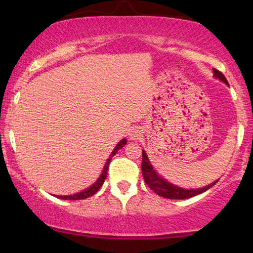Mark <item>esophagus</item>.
<instances>
[{
	"instance_id": "obj_1",
	"label": "esophagus",
	"mask_w": 253,
	"mask_h": 253,
	"mask_svg": "<svg viewBox=\"0 0 253 253\" xmlns=\"http://www.w3.org/2000/svg\"><path fill=\"white\" fill-rule=\"evenodd\" d=\"M139 137H140V130H138V129H132V130H131V132H130V138H131V139L136 140Z\"/></svg>"
}]
</instances>
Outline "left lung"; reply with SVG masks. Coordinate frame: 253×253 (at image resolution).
Wrapping results in <instances>:
<instances>
[{
  "label": "left lung",
  "instance_id": "8db88e82",
  "mask_svg": "<svg viewBox=\"0 0 253 253\" xmlns=\"http://www.w3.org/2000/svg\"><path fill=\"white\" fill-rule=\"evenodd\" d=\"M214 72V77L219 78L221 82L226 83L228 85V82L226 77H224L223 74L216 69H213ZM141 171H143V176L145 179V183L148 185V188L159 195L160 197H164V198H168V199H186V198H191V197H195L197 195H200V193L205 192L209 190L210 188L215 184V182H213L212 184L204 186V188L200 189H183L179 188V186H176L171 183H169L166 181L165 178H162L161 176H159L157 174V171L154 170L153 166L151 165L150 160H148L146 152L143 151V160H141Z\"/></svg>",
  "mask_w": 253,
  "mask_h": 253
}]
</instances>
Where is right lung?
<instances>
[{"instance_id":"1","label":"right lung","mask_w":253,"mask_h":253,"mask_svg":"<svg viewBox=\"0 0 253 253\" xmlns=\"http://www.w3.org/2000/svg\"><path fill=\"white\" fill-rule=\"evenodd\" d=\"M126 144V139H122L120 141L119 144L116 145L115 148H114V151L112 152V154L109 155V158L107 159L106 164H105V167H103V170L101 172V175H100V177L96 179V182L93 183V184L87 188L84 191L82 192H78V193H75V195H70V196H56L57 198L60 199H64V200H81V199H85V198H88V197H91L94 195L99 191V189L101 188L103 182H105V179L107 177V170H108V166L110 164V160H112V158L114 157L117 153V151L120 150V148H122L124 145Z\"/></svg>"}]
</instances>
